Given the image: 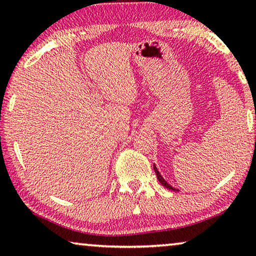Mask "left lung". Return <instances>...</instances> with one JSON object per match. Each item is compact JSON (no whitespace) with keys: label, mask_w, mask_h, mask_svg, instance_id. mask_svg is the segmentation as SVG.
Masks as SVG:
<instances>
[{"label":"left lung","mask_w":256,"mask_h":256,"mask_svg":"<svg viewBox=\"0 0 256 256\" xmlns=\"http://www.w3.org/2000/svg\"><path fill=\"white\" fill-rule=\"evenodd\" d=\"M154 170H155V173H156V176H157V179H158V181H160L162 184H163L164 186H166V188L170 189V190H173V192H179V189H176V188H174V186H172L171 184H168V182L165 181L164 178L160 176V171H158V170H157V168H156V165H155V164H154Z\"/></svg>","instance_id":"left-lung-1"}]
</instances>
